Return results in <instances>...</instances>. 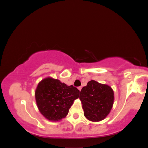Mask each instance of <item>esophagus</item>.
I'll list each match as a JSON object with an SVG mask.
<instances>
[{
  "instance_id": "esophagus-1",
  "label": "esophagus",
  "mask_w": 148,
  "mask_h": 148,
  "mask_svg": "<svg viewBox=\"0 0 148 148\" xmlns=\"http://www.w3.org/2000/svg\"><path fill=\"white\" fill-rule=\"evenodd\" d=\"M78 90L80 91H81V89H82V87H81V86H79V87H78Z\"/></svg>"
}]
</instances>
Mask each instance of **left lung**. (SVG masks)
<instances>
[{
  "label": "left lung",
  "instance_id": "8db88e82",
  "mask_svg": "<svg viewBox=\"0 0 148 148\" xmlns=\"http://www.w3.org/2000/svg\"><path fill=\"white\" fill-rule=\"evenodd\" d=\"M79 99L84 117L93 122H100L109 114L112 108L114 92L109 85L91 80L82 89Z\"/></svg>",
  "mask_w": 148,
  "mask_h": 148
}]
</instances>
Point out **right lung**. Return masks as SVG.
<instances>
[{"mask_svg":"<svg viewBox=\"0 0 148 148\" xmlns=\"http://www.w3.org/2000/svg\"><path fill=\"white\" fill-rule=\"evenodd\" d=\"M79 91L73 85L68 86L60 80L47 77L40 82L35 91V99L41 114L49 121L64 119Z\"/></svg>","mask_w":148,"mask_h":148,"instance_id":"right-lung-1","label":"right lung"}]
</instances>
